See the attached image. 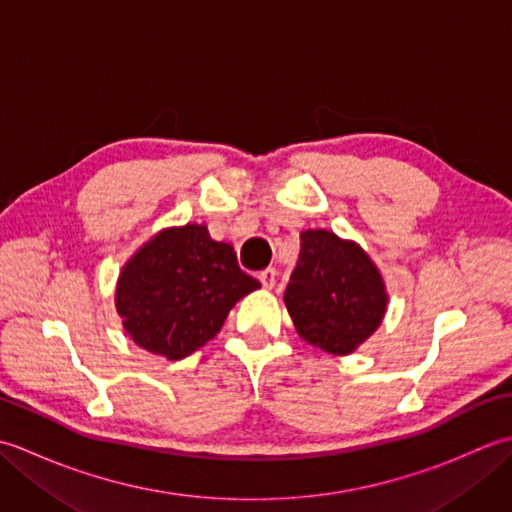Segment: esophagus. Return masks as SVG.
Masks as SVG:
<instances>
[{"mask_svg": "<svg viewBox=\"0 0 512 512\" xmlns=\"http://www.w3.org/2000/svg\"><path fill=\"white\" fill-rule=\"evenodd\" d=\"M259 281H262V286H264L266 290L275 288V284H277V270H275V268L262 270V273H259Z\"/></svg>", "mask_w": 512, "mask_h": 512, "instance_id": "1", "label": "esophagus"}]
</instances>
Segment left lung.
I'll list each match as a JSON object with an SVG mask.
<instances>
[{"instance_id": "1", "label": "left lung", "mask_w": 512, "mask_h": 512, "mask_svg": "<svg viewBox=\"0 0 512 512\" xmlns=\"http://www.w3.org/2000/svg\"><path fill=\"white\" fill-rule=\"evenodd\" d=\"M284 301L297 332L330 354H350L387 308L383 279L361 246L330 231H303Z\"/></svg>"}]
</instances>
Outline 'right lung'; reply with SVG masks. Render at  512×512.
<instances>
[{
  "label": "right lung",
  "mask_w": 512,
  "mask_h": 512,
  "mask_svg": "<svg viewBox=\"0 0 512 512\" xmlns=\"http://www.w3.org/2000/svg\"><path fill=\"white\" fill-rule=\"evenodd\" d=\"M259 286L231 244L187 224L158 233L132 257L118 279L116 308L143 350L178 361L211 341L228 310Z\"/></svg>",
  "instance_id": "1"
}]
</instances>
